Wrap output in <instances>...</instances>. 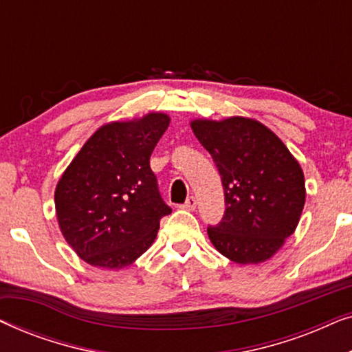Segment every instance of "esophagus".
<instances>
[{
	"mask_svg": "<svg viewBox=\"0 0 352 352\" xmlns=\"http://www.w3.org/2000/svg\"><path fill=\"white\" fill-rule=\"evenodd\" d=\"M182 208L184 210H187V211H194L195 208H197V199L194 195H190V197H187V200H186V204L182 205Z\"/></svg>",
	"mask_w": 352,
	"mask_h": 352,
	"instance_id": "obj_1",
	"label": "esophagus"
}]
</instances>
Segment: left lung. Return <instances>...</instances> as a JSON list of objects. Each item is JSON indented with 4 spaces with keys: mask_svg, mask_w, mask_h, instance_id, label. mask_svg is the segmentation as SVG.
Wrapping results in <instances>:
<instances>
[{
    "mask_svg": "<svg viewBox=\"0 0 352 352\" xmlns=\"http://www.w3.org/2000/svg\"><path fill=\"white\" fill-rule=\"evenodd\" d=\"M190 128L213 157L224 187L226 211L208 228L211 243L237 264L267 261L300 223L306 201L300 163L258 120L197 118Z\"/></svg>",
    "mask_w": 352,
    "mask_h": 352,
    "instance_id": "obj_1",
    "label": "left lung"
}]
</instances>
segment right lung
Returning <instances> with one entry per match:
<instances>
[{"label":"right lung","mask_w":352,"mask_h":352,"mask_svg":"<svg viewBox=\"0 0 352 352\" xmlns=\"http://www.w3.org/2000/svg\"><path fill=\"white\" fill-rule=\"evenodd\" d=\"M168 124L163 112L102 124L60 176L54 192L57 223L85 263L118 271L153 243L171 208L148 160Z\"/></svg>","instance_id":"add662e5"}]
</instances>
